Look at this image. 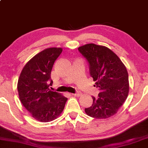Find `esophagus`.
<instances>
[{"mask_svg": "<svg viewBox=\"0 0 148 148\" xmlns=\"http://www.w3.org/2000/svg\"><path fill=\"white\" fill-rule=\"evenodd\" d=\"M72 95H73V96H76V97L80 96L81 92H75V94H72Z\"/></svg>", "mask_w": 148, "mask_h": 148, "instance_id": "1", "label": "esophagus"}]
</instances>
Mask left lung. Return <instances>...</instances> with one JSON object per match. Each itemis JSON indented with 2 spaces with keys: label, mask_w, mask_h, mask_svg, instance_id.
Returning <instances> with one entry per match:
<instances>
[{
  "label": "left lung",
  "mask_w": 148,
  "mask_h": 148,
  "mask_svg": "<svg viewBox=\"0 0 148 148\" xmlns=\"http://www.w3.org/2000/svg\"><path fill=\"white\" fill-rule=\"evenodd\" d=\"M87 59L90 73L99 88L98 97L93 99L92 105L85 108L90 117L103 119L112 116L127 99L129 82L127 70L118 56L104 46L87 44L78 48Z\"/></svg>",
  "instance_id": "obj_1"
}]
</instances>
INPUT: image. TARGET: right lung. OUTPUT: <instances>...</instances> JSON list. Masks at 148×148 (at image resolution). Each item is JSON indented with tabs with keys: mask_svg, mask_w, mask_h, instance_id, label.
Instances as JSON below:
<instances>
[{
	"mask_svg": "<svg viewBox=\"0 0 148 148\" xmlns=\"http://www.w3.org/2000/svg\"><path fill=\"white\" fill-rule=\"evenodd\" d=\"M61 48L46 49L34 56L24 66L17 82L19 98L32 116L41 122H49L59 116L68 98L51 91V73Z\"/></svg>",
	"mask_w": 148,
	"mask_h": 148,
	"instance_id": "right-lung-1",
	"label": "right lung"
}]
</instances>
